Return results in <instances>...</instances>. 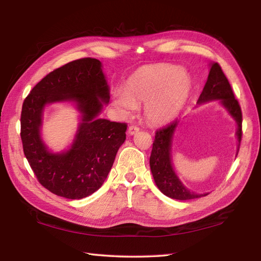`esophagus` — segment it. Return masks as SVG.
Segmentation results:
<instances>
[{
  "mask_svg": "<svg viewBox=\"0 0 261 261\" xmlns=\"http://www.w3.org/2000/svg\"><path fill=\"white\" fill-rule=\"evenodd\" d=\"M139 126L138 125H130L129 126V135H131V136H134V135H136L137 132H139Z\"/></svg>",
  "mask_w": 261,
  "mask_h": 261,
  "instance_id": "esophagus-1",
  "label": "esophagus"
}]
</instances>
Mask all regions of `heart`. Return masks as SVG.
Returning <instances> with one entry per match:
<instances>
[{"label":"heart","mask_w":261,"mask_h":261,"mask_svg":"<svg viewBox=\"0 0 261 261\" xmlns=\"http://www.w3.org/2000/svg\"><path fill=\"white\" fill-rule=\"evenodd\" d=\"M191 87L190 76L177 66L148 65L129 77L125 91L113 94V104L122 114L129 115L138 103H146L147 119L152 123H166L184 108Z\"/></svg>","instance_id":"obj_1"}]
</instances>
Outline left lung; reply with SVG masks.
I'll list each match as a JSON object with an SVG mask.
<instances>
[{"label":"left lung","mask_w":261,"mask_h":261,"mask_svg":"<svg viewBox=\"0 0 261 261\" xmlns=\"http://www.w3.org/2000/svg\"><path fill=\"white\" fill-rule=\"evenodd\" d=\"M213 99H220L221 104L228 110L238 124L237 137L241 141L242 113L239 102L233 95L230 83L218 63L211 64L207 81L197 99V104H203ZM179 121H173L168 125L159 129L154 136L150 156V169L157 187L166 196L179 201L206 196L207 193L197 194L186 188L177 177L171 164V142Z\"/></svg>","instance_id":"obj_1"}]
</instances>
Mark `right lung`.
Masks as SVG:
<instances>
[{
    "label": "right lung",
    "mask_w": 261,
    "mask_h": 261,
    "mask_svg": "<svg viewBox=\"0 0 261 261\" xmlns=\"http://www.w3.org/2000/svg\"><path fill=\"white\" fill-rule=\"evenodd\" d=\"M74 101L81 123L67 152L47 150L40 136L42 112L47 103ZM110 88L95 58L73 60L53 70L32 88L21 112V140L24 156L37 179L48 191L69 199H81L103 185L119 148L125 140L126 124L99 119Z\"/></svg>",
    "instance_id": "obj_1"
}]
</instances>
